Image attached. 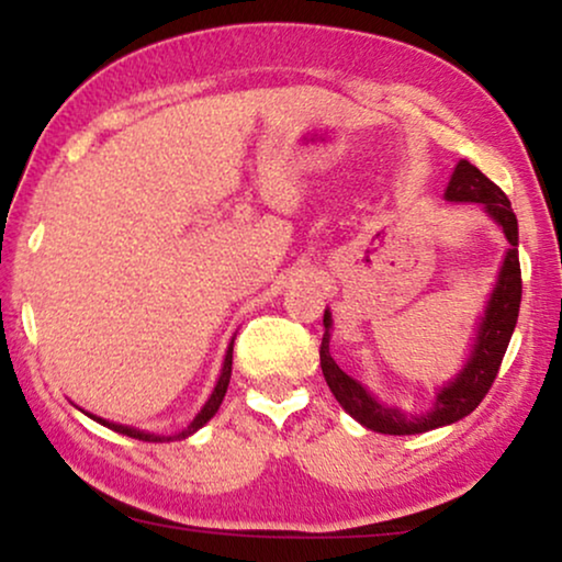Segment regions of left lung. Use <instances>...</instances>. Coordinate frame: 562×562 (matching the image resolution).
Listing matches in <instances>:
<instances>
[{"mask_svg":"<svg viewBox=\"0 0 562 562\" xmlns=\"http://www.w3.org/2000/svg\"><path fill=\"white\" fill-rule=\"evenodd\" d=\"M448 202H475L483 204L496 225H502L509 250H506L504 266L498 271V281L494 294L488 299L486 312H483L479 335L471 350V358L463 371L452 379L448 386L437 391L435 406L425 414H406L396 406L381 404L368 391L360 386L356 379H350L340 366L329 356V327H333V314L325 310V337H322L319 363L322 373L329 391H333L337 402L352 419L360 425L373 429L381 435H419L429 429L452 425V422L463 419L471 414L475 406L483 402L488 394L491 383H494L498 366H502L504 352L509 348L512 333L517 327L519 302H521V268H519V227L517 214L512 212V202L506 199L502 189L494 181L486 179L479 168L468 160H460L456 171L450 176L448 189H445Z\"/></svg>","mask_w":562,"mask_h":562,"instance_id":"8db88e82","label":"left lung"}]
</instances>
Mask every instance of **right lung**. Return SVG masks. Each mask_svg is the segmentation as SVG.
<instances>
[{"mask_svg":"<svg viewBox=\"0 0 562 562\" xmlns=\"http://www.w3.org/2000/svg\"><path fill=\"white\" fill-rule=\"evenodd\" d=\"M229 375H233V342H229V348H227L225 366H222L220 381H217V386H214L212 396L206 398V404L202 406V412L196 414L194 422H191V425H189L187 429H181L179 435H153V432H145V429H135V427H127V425H117V422H110V419L94 417V414H89V412H87V414H89L91 419H97L99 425L110 427V429H114V432H120V435L135 437V440H143V442H171V440H183V437L194 435L199 427H204L206 422H210V419L214 417V414H217L220 404H222V398H225V394H227V386H229Z\"/></svg>","mask_w":562,"mask_h":562,"instance_id":"1","label":"right lung"}]
</instances>
